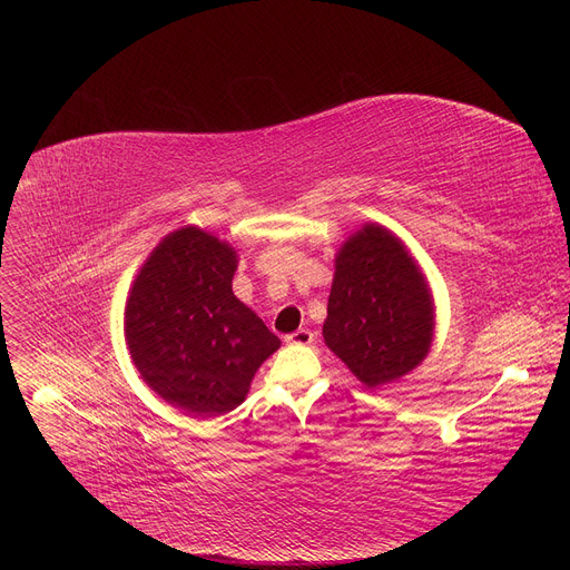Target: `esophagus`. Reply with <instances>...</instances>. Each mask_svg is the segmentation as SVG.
<instances>
[{"label":"esophagus","mask_w":570,"mask_h":570,"mask_svg":"<svg viewBox=\"0 0 570 570\" xmlns=\"http://www.w3.org/2000/svg\"><path fill=\"white\" fill-rule=\"evenodd\" d=\"M315 338V333L308 331V328H298L294 333H289V336H285V343L287 345H311Z\"/></svg>","instance_id":"1"}]
</instances>
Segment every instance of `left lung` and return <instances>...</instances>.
I'll return each instance as SVG.
<instances>
[{
	"label": "left lung",
	"instance_id": "8db88e82",
	"mask_svg": "<svg viewBox=\"0 0 570 570\" xmlns=\"http://www.w3.org/2000/svg\"><path fill=\"white\" fill-rule=\"evenodd\" d=\"M326 347L367 389L410 375L434 338V298L416 257L380 223H365L336 253Z\"/></svg>",
	"mask_w": 570,
	"mask_h": 570
}]
</instances>
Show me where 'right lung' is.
Returning a JSON list of instances; mask_svg holds the SVG:
<instances>
[{
	"instance_id": "right-lung-1",
	"label": "right lung",
	"mask_w": 570,
	"mask_h": 570,
	"mask_svg": "<svg viewBox=\"0 0 570 570\" xmlns=\"http://www.w3.org/2000/svg\"><path fill=\"white\" fill-rule=\"evenodd\" d=\"M239 255L195 225L160 239L132 281L124 338L142 382L188 416L239 407L281 338L232 292Z\"/></svg>"
}]
</instances>
